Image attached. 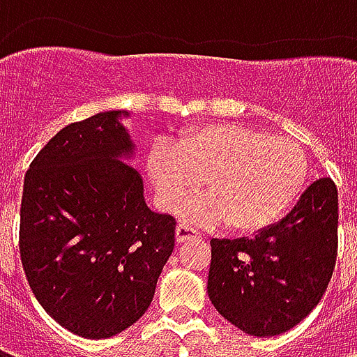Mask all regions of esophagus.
<instances>
[{"label": "esophagus", "mask_w": 357, "mask_h": 357, "mask_svg": "<svg viewBox=\"0 0 357 357\" xmlns=\"http://www.w3.org/2000/svg\"><path fill=\"white\" fill-rule=\"evenodd\" d=\"M201 237L202 233L199 229H195V227L187 224H179L178 229H176V239H178V243H185L189 239H201Z\"/></svg>", "instance_id": "obj_1"}]
</instances>
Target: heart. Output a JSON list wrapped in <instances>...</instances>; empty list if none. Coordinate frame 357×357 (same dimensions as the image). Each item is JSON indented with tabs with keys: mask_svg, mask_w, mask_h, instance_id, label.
Returning <instances> with one entry per match:
<instances>
[{
	"mask_svg": "<svg viewBox=\"0 0 357 357\" xmlns=\"http://www.w3.org/2000/svg\"><path fill=\"white\" fill-rule=\"evenodd\" d=\"M149 172L166 206H178L206 181L208 197L191 202L185 218L256 233L275 224L306 183L304 151L289 139L239 124L195 126L176 145L158 143Z\"/></svg>",
	"mask_w": 357,
	"mask_h": 357,
	"instance_id": "obj_1",
	"label": "heart"
}]
</instances>
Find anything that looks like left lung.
<instances>
[{
    "instance_id": "left-lung-1",
    "label": "left lung",
    "mask_w": 357,
    "mask_h": 357,
    "mask_svg": "<svg viewBox=\"0 0 357 357\" xmlns=\"http://www.w3.org/2000/svg\"><path fill=\"white\" fill-rule=\"evenodd\" d=\"M337 185L317 179L281 222L252 239L210 241V302L252 337L287 333L325 294L337 262Z\"/></svg>"
}]
</instances>
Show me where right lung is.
Wrapping results in <instances>:
<instances>
[{"label":"right lung","mask_w":357,"mask_h":357,"mask_svg":"<svg viewBox=\"0 0 357 357\" xmlns=\"http://www.w3.org/2000/svg\"><path fill=\"white\" fill-rule=\"evenodd\" d=\"M107 110L63 128L24 176L19 247L28 284L55 321L84 338H109L147 312L168 262L176 220L143 197L122 162L130 133Z\"/></svg>","instance_id":"add662e5"}]
</instances>
